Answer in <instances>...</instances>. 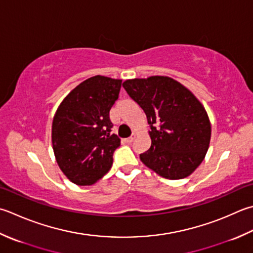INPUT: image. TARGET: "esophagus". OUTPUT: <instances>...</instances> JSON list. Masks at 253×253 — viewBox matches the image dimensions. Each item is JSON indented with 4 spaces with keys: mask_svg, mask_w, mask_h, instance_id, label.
<instances>
[{
    "mask_svg": "<svg viewBox=\"0 0 253 253\" xmlns=\"http://www.w3.org/2000/svg\"><path fill=\"white\" fill-rule=\"evenodd\" d=\"M135 138H136V135H135V133H132V135L129 138H127V139H125V141L127 143H130V142L133 141V139H135Z\"/></svg>",
    "mask_w": 253,
    "mask_h": 253,
    "instance_id": "obj_1",
    "label": "esophagus"
}]
</instances>
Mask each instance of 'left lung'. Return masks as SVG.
Wrapping results in <instances>:
<instances>
[{
  "label": "left lung",
  "mask_w": 253,
  "mask_h": 253,
  "mask_svg": "<svg viewBox=\"0 0 253 253\" xmlns=\"http://www.w3.org/2000/svg\"><path fill=\"white\" fill-rule=\"evenodd\" d=\"M147 116L151 147L140 155L149 169L169 180L189 176L204 160L211 123L190 90L169 77L132 79L123 83Z\"/></svg>",
  "instance_id": "obj_1"
}]
</instances>
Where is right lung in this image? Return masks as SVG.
<instances>
[{
    "mask_svg": "<svg viewBox=\"0 0 253 253\" xmlns=\"http://www.w3.org/2000/svg\"><path fill=\"white\" fill-rule=\"evenodd\" d=\"M122 80L92 77L73 88L52 122V147L58 166L78 185H91L110 171L121 139L111 133L110 111Z\"/></svg>",
    "mask_w": 253,
    "mask_h": 253,
    "instance_id": "right-lung-1",
    "label": "right lung"
}]
</instances>
